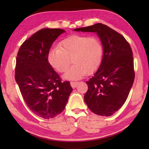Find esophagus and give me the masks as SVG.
<instances>
[{"instance_id": "obj_1", "label": "esophagus", "mask_w": 149, "mask_h": 149, "mask_svg": "<svg viewBox=\"0 0 149 149\" xmlns=\"http://www.w3.org/2000/svg\"><path fill=\"white\" fill-rule=\"evenodd\" d=\"M77 84H78V82H74V81H71L70 82V85L73 88H76Z\"/></svg>"}]
</instances>
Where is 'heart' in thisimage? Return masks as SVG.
I'll return each instance as SVG.
<instances>
[{"label":"heart","instance_id":"b5f03b06","mask_svg":"<svg viewBox=\"0 0 149 149\" xmlns=\"http://www.w3.org/2000/svg\"><path fill=\"white\" fill-rule=\"evenodd\" d=\"M103 46L95 36L72 35L61 41L59 47L50 49L48 61L59 72H65L70 64L74 63L65 73L67 79L77 80L83 78L87 73L93 74L99 68L102 61Z\"/></svg>","mask_w":149,"mask_h":149}]
</instances>
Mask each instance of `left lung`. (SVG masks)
I'll return each instance as SVG.
<instances>
[{
	"instance_id": "obj_1",
	"label": "left lung",
	"mask_w": 149,
	"mask_h": 149,
	"mask_svg": "<svg viewBox=\"0 0 149 149\" xmlns=\"http://www.w3.org/2000/svg\"><path fill=\"white\" fill-rule=\"evenodd\" d=\"M74 31L96 33L100 38L103 45L102 61L86 82L88 89L84 99L95 114L112 115L125 103L134 80L131 46L122 34L101 23Z\"/></svg>"
}]
</instances>
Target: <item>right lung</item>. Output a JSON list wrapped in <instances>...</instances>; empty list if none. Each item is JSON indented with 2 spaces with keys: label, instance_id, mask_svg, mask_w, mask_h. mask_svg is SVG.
I'll return each mask as SVG.
<instances>
[{
  "label": "right lung",
  "instance_id": "obj_1",
  "mask_svg": "<svg viewBox=\"0 0 149 149\" xmlns=\"http://www.w3.org/2000/svg\"><path fill=\"white\" fill-rule=\"evenodd\" d=\"M64 32L61 29H40L22 44L17 54L16 82L27 107L43 118L61 113L72 91L70 82H62L48 61L50 47Z\"/></svg>",
  "mask_w": 149,
  "mask_h": 149
}]
</instances>
